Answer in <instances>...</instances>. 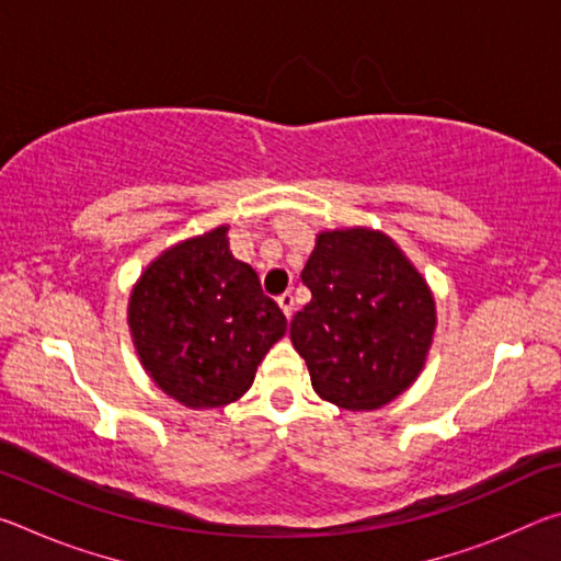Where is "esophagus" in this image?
Returning <instances> with one entry per match:
<instances>
[{
	"label": "esophagus",
	"mask_w": 561,
	"mask_h": 561,
	"mask_svg": "<svg viewBox=\"0 0 561 561\" xmlns=\"http://www.w3.org/2000/svg\"><path fill=\"white\" fill-rule=\"evenodd\" d=\"M277 304H279V307H282L284 317L291 319V314H294V297H291V291H284L282 297L277 299Z\"/></svg>",
	"instance_id": "obj_1"
}]
</instances>
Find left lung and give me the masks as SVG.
<instances>
[{
  "mask_svg": "<svg viewBox=\"0 0 561 561\" xmlns=\"http://www.w3.org/2000/svg\"><path fill=\"white\" fill-rule=\"evenodd\" d=\"M311 301L289 336L319 398L376 411L421 376L438 314L428 282L393 237L371 227L321 230L301 270Z\"/></svg>",
  "mask_w": 561,
  "mask_h": 561,
  "instance_id": "1",
  "label": "left lung"
}]
</instances>
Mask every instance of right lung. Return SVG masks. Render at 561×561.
<instances>
[{
  "instance_id": "right-lung-1",
  "label": "right lung",
  "mask_w": 561,
  "mask_h": 561,
  "mask_svg": "<svg viewBox=\"0 0 561 561\" xmlns=\"http://www.w3.org/2000/svg\"><path fill=\"white\" fill-rule=\"evenodd\" d=\"M230 225L168 247L140 272L128 329L160 391L193 411L240 401L287 319L250 264L234 260Z\"/></svg>"
}]
</instances>
